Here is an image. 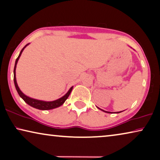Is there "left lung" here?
Wrapping results in <instances>:
<instances>
[{
    "label": "left lung",
    "mask_w": 160,
    "mask_h": 160,
    "mask_svg": "<svg viewBox=\"0 0 160 160\" xmlns=\"http://www.w3.org/2000/svg\"><path fill=\"white\" fill-rule=\"evenodd\" d=\"M100 109V108H99ZM101 111H104V112H106V113H111V112H108V111H103V110H102V109H101ZM121 112H122V111H119V112H117V113H121Z\"/></svg>",
    "instance_id": "1"
}]
</instances>
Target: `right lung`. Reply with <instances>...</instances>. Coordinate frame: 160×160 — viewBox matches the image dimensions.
<instances>
[{"instance_id": "obj_1", "label": "right lung", "mask_w": 160, "mask_h": 160, "mask_svg": "<svg viewBox=\"0 0 160 160\" xmlns=\"http://www.w3.org/2000/svg\"><path fill=\"white\" fill-rule=\"evenodd\" d=\"M28 44H27L24 47H23L22 49H21L20 54H19L18 57H17V59H16V60L15 66H14L13 81H14V84H15L16 89V90H17L19 96H20L21 98H22L23 101L26 102V103L29 105V106H31L32 107H34V108H37V109H39V110H44H44H51V109L56 108H57V107H59L60 106H62V105L64 103H65L66 100L68 99V98L69 97V95H70L71 91H72L73 86L70 88V89L68 90V92H67V93L65 95H64V96L56 100V101H40V100L28 97L26 95L23 94V92H21V90L19 89V88L18 86V84H17V82H16V65H17L18 59H19V58H20V57L21 55V53H22L23 49H24L25 47Z\"/></svg>"}]
</instances>
